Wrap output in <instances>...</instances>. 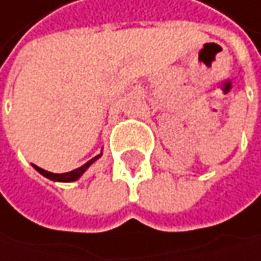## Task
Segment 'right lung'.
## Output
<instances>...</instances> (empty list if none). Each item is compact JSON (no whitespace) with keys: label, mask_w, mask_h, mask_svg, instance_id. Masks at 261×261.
Masks as SVG:
<instances>
[{"label":"right lung","mask_w":261,"mask_h":261,"mask_svg":"<svg viewBox=\"0 0 261 261\" xmlns=\"http://www.w3.org/2000/svg\"><path fill=\"white\" fill-rule=\"evenodd\" d=\"M100 158V154L99 156H96L94 159H91V161H88L85 165H82L80 168H77V170H72V172H69V173H61V175H58V173H50V172H47V170H44V168H39V167H36L34 165V168L37 170V172L40 173V175H44L45 178H48V179H51V181H61V182H70V181H75V179H79L85 172H86V168L91 165L96 159H99Z\"/></svg>","instance_id":"obj_1"}]
</instances>
